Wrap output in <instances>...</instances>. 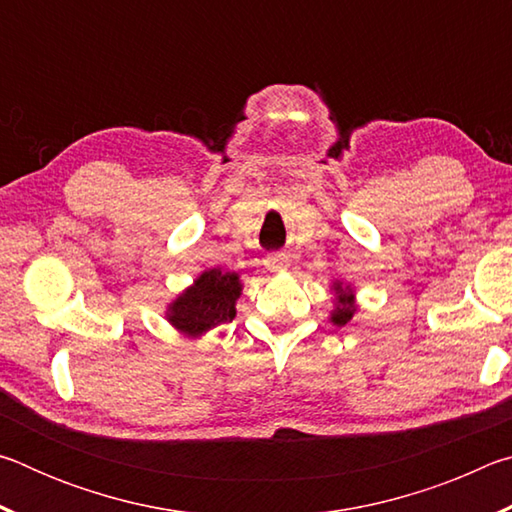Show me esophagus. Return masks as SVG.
I'll return each instance as SVG.
<instances>
[{
    "label": "esophagus",
    "instance_id": "34e87169",
    "mask_svg": "<svg viewBox=\"0 0 512 512\" xmlns=\"http://www.w3.org/2000/svg\"><path fill=\"white\" fill-rule=\"evenodd\" d=\"M264 266L268 271H284L289 268V255L287 253H268L264 259Z\"/></svg>",
    "mask_w": 512,
    "mask_h": 512
}]
</instances>
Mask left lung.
<instances>
[{
	"instance_id": "obj_1",
	"label": "left lung",
	"mask_w": 512,
	"mask_h": 512,
	"mask_svg": "<svg viewBox=\"0 0 512 512\" xmlns=\"http://www.w3.org/2000/svg\"><path fill=\"white\" fill-rule=\"evenodd\" d=\"M339 291H341V287H339ZM352 314H354V305H352V300H350L348 296H339V305H336L334 314H332L334 325H345V323H350Z\"/></svg>"
}]
</instances>
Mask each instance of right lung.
<instances>
[{
    "instance_id": "1",
    "label": "right lung",
    "mask_w": 512,
    "mask_h": 512,
    "mask_svg": "<svg viewBox=\"0 0 512 512\" xmlns=\"http://www.w3.org/2000/svg\"><path fill=\"white\" fill-rule=\"evenodd\" d=\"M241 293L235 273L207 271L198 277L192 289L171 305L169 320L180 332L198 336L216 325L230 323L235 318V300Z\"/></svg>"
}]
</instances>
